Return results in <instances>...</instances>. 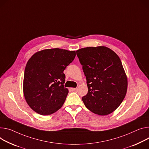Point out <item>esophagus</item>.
Here are the masks:
<instances>
[{
	"instance_id": "esophagus-1",
	"label": "esophagus",
	"mask_w": 149,
	"mask_h": 149,
	"mask_svg": "<svg viewBox=\"0 0 149 149\" xmlns=\"http://www.w3.org/2000/svg\"><path fill=\"white\" fill-rule=\"evenodd\" d=\"M71 90H72V91H77L78 89H77V88H72Z\"/></svg>"
}]
</instances>
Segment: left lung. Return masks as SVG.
<instances>
[{
	"label": "left lung",
	"instance_id": "1",
	"mask_svg": "<svg viewBox=\"0 0 149 149\" xmlns=\"http://www.w3.org/2000/svg\"><path fill=\"white\" fill-rule=\"evenodd\" d=\"M86 78L82 100L91 112L106 115L116 110L127 93V78L120 58L109 48L88 47L76 51Z\"/></svg>",
	"mask_w": 149,
	"mask_h": 149
}]
</instances>
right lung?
Listing matches in <instances>:
<instances>
[{
  "mask_svg": "<svg viewBox=\"0 0 149 149\" xmlns=\"http://www.w3.org/2000/svg\"><path fill=\"white\" fill-rule=\"evenodd\" d=\"M75 51L58 48L35 53L24 71L23 91L26 103L38 114L49 115L63 104L68 90L63 71L75 57Z\"/></svg>",
  "mask_w": 149,
  "mask_h": 149,
  "instance_id": "add662e5",
  "label": "right lung"
}]
</instances>
